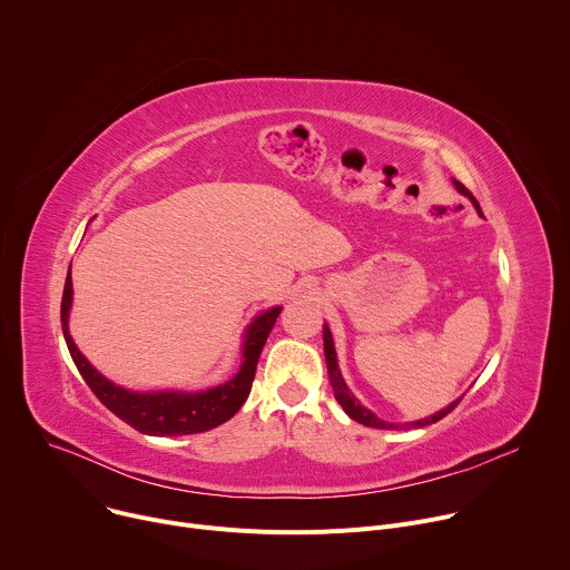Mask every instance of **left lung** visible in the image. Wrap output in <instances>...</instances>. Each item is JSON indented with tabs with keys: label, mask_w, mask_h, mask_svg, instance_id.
<instances>
[{
	"label": "left lung",
	"mask_w": 570,
	"mask_h": 570,
	"mask_svg": "<svg viewBox=\"0 0 570 570\" xmlns=\"http://www.w3.org/2000/svg\"><path fill=\"white\" fill-rule=\"evenodd\" d=\"M455 187H458V191L460 194H464V196H469L471 198V203L475 205V209L480 212V205H478V200L473 198V194L462 185V183H455ZM480 216H482V212H480ZM324 358H327V370H330V381H332V387H334V394H336V399H338V403L343 405V411L352 417V420H356L358 424H365V426H372V429H399V426H392V424H385L383 420H379L374 413H370L365 405H361L358 401H356V396L350 392V387L345 385V381H343V376H341V370H338V361H336V350H334V338H332V332H330V327H324ZM460 403V399L458 401H453L451 405H446L444 411H440V413H435L433 417H429V420H422V422H413V424H403L401 429H422V426H429V424H435V422H440L442 417H446L455 405Z\"/></svg>",
	"instance_id": "left-lung-1"
}]
</instances>
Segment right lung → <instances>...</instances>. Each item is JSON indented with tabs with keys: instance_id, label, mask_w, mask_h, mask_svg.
Listing matches in <instances>:
<instances>
[{
	"instance_id": "add662e5",
	"label": "right lung",
	"mask_w": 570,
	"mask_h": 570,
	"mask_svg": "<svg viewBox=\"0 0 570 570\" xmlns=\"http://www.w3.org/2000/svg\"><path fill=\"white\" fill-rule=\"evenodd\" d=\"M71 306V275L65 279L62 302H60V322L65 343L69 347V354L86 379L88 387L95 392V396L106 405L110 413H115L119 420L130 424L135 431L146 435H191L203 433L209 429L220 426L229 417L238 413V409L246 403L257 363L262 356V350L266 345V338L273 332V324L277 322V315L282 313V306H275L266 313H262L246 334V345H243V365L236 372L234 379L227 383L196 392V394H183V392H128L124 387H117L108 379H104L88 361L80 354L67 332V313Z\"/></svg>"
}]
</instances>
